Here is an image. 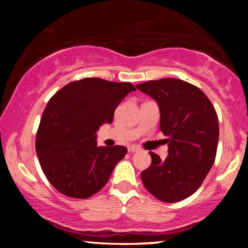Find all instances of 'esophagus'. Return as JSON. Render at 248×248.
<instances>
[{"label":"esophagus","instance_id":"1","mask_svg":"<svg viewBox=\"0 0 248 248\" xmlns=\"http://www.w3.org/2000/svg\"><path fill=\"white\" fill-rule=\"evenodd\" d=\"M140 150H141V148L139 146H136V144H133V146L128 147V152H130V153H138V152H140Z\"/></svg>","mask_w":248,"mask_h":248}]
</instances>
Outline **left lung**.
Returning a JSON list of instances; mask_svg holds the SVG:
<instances>
[{
  "label": "left lung",
  "mask_w": 248,
  "mask_h": 248,
  "mask_svg": "<svg viewBox=\"0 0 248 248\" xmlns=\"http://www.w3.org/2000/svg\"><path fill=\"white\" fill-rule=\"evenodd\" d=\"M136 88L157 102L169 147L166 160L149 153L152 164L142 171V183L162 202L183 201L197 191L215 163L219 139L215 107L198 87L181 79L150 80Z\"/></svg>",
  "instance_id": "1"
}]
</instances>
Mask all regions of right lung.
I'll list each match as a JSON object with an SVG mask.
<instances>
[{"mask_svg": "<svg viewBox=\"0 0 248 248\" xmlns=\"http://www.w3.org/2000/svg\"><path fill=\"white\" fill-rule=\"evenodd\" d=\"M130 82L85 78L59 90L43 112L36 136V153L47 181L62 195L88 198L106 186L124 146L98 147L96 132L110 124Z\"/></svg>", "mask_w": 248, "mask_h": 248, "instance_id": "obj_1", "label": "right lung"}]
</instances>
